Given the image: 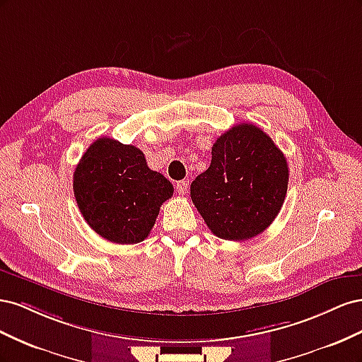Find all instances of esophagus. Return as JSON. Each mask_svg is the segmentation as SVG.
Returning <instances> with one entry per match:
<instances>
[{"mask_svg": "<svg viewBox=\"0 0 362 362\" xmlns=\"http://www.w3.org/2000/svg\"><path fill=\"white\" fill-rule=\"evenodd\" d=\"M187 190H189V182L187 181L177 182V192L180 194H185V193H187Z\"/></svg>", "mask_w": 362, "mask_h": 362, "instance_id": "esophagus-1", "label": "esophagus"}]
</instances>
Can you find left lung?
<instances>
[{"mask_svg": "<svg viewBox=\"0 0 362 362\" xmlns=\"http://www.w3.org/2000/svg\"><path fill=\"white\" fill-rule=\"evenodd\" d=\"M287 187L281 149L261 128L238 124L216 140L210 168L192 182L190 196L214 235L240 242L275 221Z\"/></svg>", "mask_w": 362, "mask_h": 362, "instance_id": "1", "label": "left lung"}]
</instances>
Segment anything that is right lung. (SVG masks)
I'll return each instance as SVG.
<instances>
[{
    "mask_svg": "<svg viewBox=\"0 0 362 362\" xmlns=\"http://www.w3.org/2000/svg\"><path fill=\"white\" fill-rule=\"evenodd\" d=\"M74 194L96 234L112 243L134 245L151 233L160 206L172 198L173 185L148 168L139 148L101 137L76 164Z\"/></svg>",
    "mask_w": 362,
    "mask_h": 362,
    "instance_id": "right-lung-1",
    "label": "right lung"
}]
</instances>
